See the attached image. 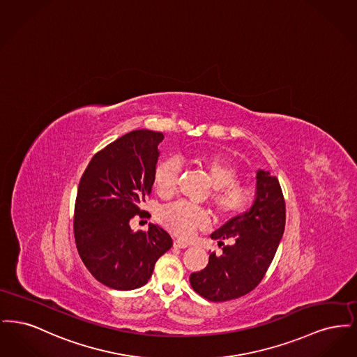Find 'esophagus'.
Wrapping results in <instances>:
<instances>
[{
    "instance_id": "esophagus-1",
    "label": "esophagus",
    "mask_w": 357,
    "mask_h": 357,
    "mask_svg": "<svg viewBox=\"0 0 357 357\" xmlns=\"http://www.w3.org/2000/svg\"><path fill=\"white\" fill-rule=\"evenodd\" d=\"M174 246L179 248V249H186L188 243H187L186 241H183V239H175L174 241Z\"/></svg>"
}]
</instances>
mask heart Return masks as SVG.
Listing matches in <instances>:
<instances>
[{
    "label": "heart",
    "mask_w": 357,
    "mask_h": 357,
    "mask_svg": "<svg viewBox=\"0 0 357 357\" xmlns=\"http://www.w3.org/2000/svg\"><path fill=\"white\" fill-rule=\"evenodd\" d=\"M197 165L204 169L213 186L210 202L214 211L225 218L242 214L255 201L253 187L237 181L238 170L229 162L213 155H198ZM181 174V163L175 158L160 162L153 175V183L163 198H171L176 190ZM159 221L174 234L188 238L204 229L210 218L204 207L178 201L167 204L159 211Z\"/></svg>",
    "instance_id": "b5f03b06"
}]
</instances>
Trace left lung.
Segmentation results:
<instances>
[{
	"label": "left lung",
	"instance_id": "1",
	"mask_svg": "<svg viewBox=\"0 0 357 357\" xmlns=\"http://www.w3.org/2000/svg\"><path fill=\"white\" fill-rule=\"evenodd\" d=\"M285 199L275 176L257 171L255 201L249 211L226 222L211 238L220 255L211 253L201 272L190 275L192 289L206 300L222 303L252 291L268 272L285 229ZM231 238L233 245L222 241Z\"/></svg>",
	"mask_w": 357,
	"mask_h": 357
}]
</instances>
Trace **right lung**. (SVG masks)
I'll list each match as a JSON object with an SVG mask.
<instances>
[{"label": "right lung", "mask_w": 357, "mask_h": 357, "mask_svg": "<svg viewBox=\"0 0 357 357\" xmlns=\"http://www.w3.org/2000/svg\"><path fill=\"white\" fill-rule=\"evenodd\" d=\"M162 132L135 130L95 153L75 202L73 234L85 268L102 285L118 290L149 282L155 262L172 246L170 234L151 223L132 231L130 222L150 217L143 204L151 194Z\"/></svg>", "instance_id": "add662e5"}]
</instances>
